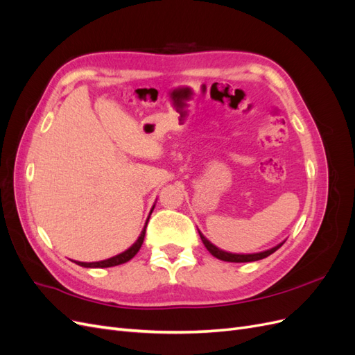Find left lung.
Here are the masks:
<instances>
[{"mask_svg":"<svg viewBox=\"0 0 355 355\" xmlns=\"http://www.w3.org/2000/svg\"><path fill=\"white\" fill-rule=\"evenodd\" d=\"M198 234H200L202 244L206 245V249H207L214 257H218V259L225 261V262H235V263H239V262H254V261H261V259H263V257L270 256V254H272L275 250L280 249V247L284 244V241L287 240V239H286L284 241L278 243L277 245L271 247V249H268V250L257 252V253H245V254H244V253H231V252H227V250H222V249H219L218 245H214L211 241H209L206 237H204V235L201 234L200 230H198Z\"/></svg>","mask_w":355,"mask_h":355,"instance_id":"8db88e82","label":"left lung"}]
</instances>
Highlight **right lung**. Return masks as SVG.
I'll use <instances>...</instances> for the list:
<instances>
[{"label": "right lung", "mask_w": 355, "mask_h": 355, "mask_svg": "<svg viewBox=\"0 0 355 355\" xmlns=\"http://www.w3.org/2000/svg\"><path fill=\"white\" fill-rule=\"evenodd\" d=\"M154 207H155V204H154L153 209H151V213H153ZM151 213H149V216H151ZM149 216H148V219H146V222H145V227H144L141 235H139L137 240H136L130 247H128L127 250H124V252H121V253H118V254L110 257V259L99 261V262H78V261H72V262H75V263L80 265V266H84V268H110V266H116V265L125 263V262H128L130 259H133L135 254L139 252V249H141L142 244H144V239H145L146 225H148Z\"/></svg>", "instance_id": "obj_1"}]
</instances>
